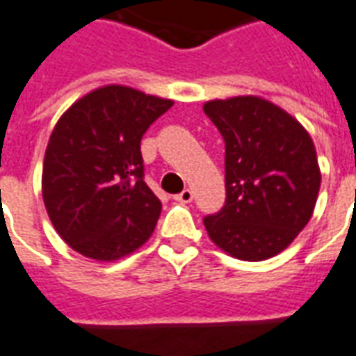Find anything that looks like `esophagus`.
<instances>
[{"instance_id": "obj_1", "label": "esophagus", "mask_w": 356, "mask_h": 356, "mask_svg": "<svg viewBox=\"0 0 356 356\" xmlns=\"http://www.w3.org/2000/svg\"><path fill=\"white\" fill-rule=\"evenodd\" d=\"M194 198V193L191 191V188H185L183 193H179L177 196H175V200L179 202V204H191Z\"/></svg>"}]
</instances>
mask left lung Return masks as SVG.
I'll return each mask as SVG.
<instances>
[{
  "instance_id": "8db88e82",
  "label": "left lung",
  "mask_w": 356,
  "mask_h": 356,
  "mask_svg": "<svg viewBox=\"0 0 356 356\" xmlns=\"http://www.w3.org/2000/svg\"><path fill=\"white\" fill-rule=\"evenodd\" d=\"M204 112L225 139L227 200L204 217L209 238L242 261L284 252L313 217L321 168L303 125L275 102L242 95L216 99Z\"/></svg>"
}]
</instances>
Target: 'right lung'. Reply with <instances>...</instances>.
I'll return each instance as SVG.
<instances>
[{"instance_id": "add662e5", "label": "right lung", "mask_w": 356, "mask_h": 356, "mask_svg": "<svg viewBox=\"0 0 356 356\" xmlns=\"http://www.w3.org/2000/svg\"><path fill=\"white\" fill-rule=\"evenodd\" d=\"M171 106V99L110 83L58 118L45 148L42 194L74 252L116 261L152 236L162 204L143 181L140 139Z\"/></svg>"}]
</instances>
